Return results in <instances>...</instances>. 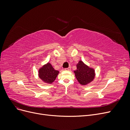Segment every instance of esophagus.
<instances>
[{"label": "esophagus", "mask_w": 130, "mask_h": 130, "mask_svg": "<svg viewBox=\"0 0 130 130\" xmlns=\"http://www.w3.org/2000/svg\"><path fill=\"white\" fill-rule=\"evenodd\" d=\"M70 69H71V67H69L68 68H67L65 69L66 70H68V71H69V70H70Z\"/></svg>", "instance_id": "obj_1"}]
</instances>
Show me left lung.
<instances>
[{
    "instance_id": "left-lung-1",
    "label": "left lung",
    "mask_w": 130,
    "mask_h": 130,
    "mask_svg": "<svg viewBox=\"0 0 130 130\" xmlns=\"http://www.w3.org/2000/svg\"><path fill=\"white\" fill-rule=\"evenodd\" d=\"M77 69L75 70V76L79 83L85 85L91 82L95 76L94 70L86 66L84 63L80 61L76 65Z\"/></svg>"
}]
</instances>
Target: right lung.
<instances>
[{"label":"right lung","instance_id":"add662e5","mask_svg":"<svg viewBox=\"0 0 130 130\" xmlns=\"http://www.w3.org/2000/svg\"><path fill=\"white\" fill-rule=\"evenodd\" d=\"M59 72L55 70L52 64L48 63L39 70V77L45 83L52 84L57 76Z\"/></svg>","mask_w":130,"mask_h":130}]
</instances>
